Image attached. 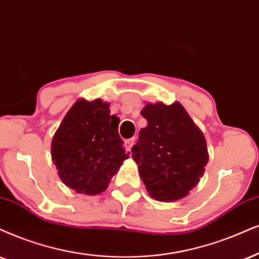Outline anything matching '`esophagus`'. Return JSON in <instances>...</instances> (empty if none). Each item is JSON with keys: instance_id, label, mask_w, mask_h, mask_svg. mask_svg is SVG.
Wrapping results in <instances>:
<instances>
[{"instance_id": "obj_1", "label": "esophagus", "mask_w": 259, "mask_h": 259, "mask_svg": "<svg viewBox=\"0 0 259 259\" xmlns=\"http://www.w3.org/2000/svg\"><path fill=\"white\" fill-rule=\"evenodd\" d=\"M124 143H125V148L129 150H132V148H133V146H134V143H135V139H127V140H125L124 141Z\"/></svg>"}]
</instances>
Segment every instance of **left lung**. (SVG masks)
<instances>
[{
	"mask_svg": "<svg viewBox=\"0 0 259 259\" xmlns=\"http://www.w3.org/2000/svg\"><path fill=\"white\" fill-rule=\"evenodd\" d=\"M141 114L148 124L140 130L132 156L147 191L161 202L186 197L208 163L204 135L178 101L147 103Z\"/></svg>",
	"mask_w": 259,
	"mask_h": 259,
	"instance_id": "8db88e82",
	"label": "left lung"
}]
</instances>
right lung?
Here are the masks:
<instances>
[{
  "label": "right lung",
  "instance_id": "add662e5",
  "mask_svg": "<svg viewBox=\"0 0 259 259\" xmlns=\"http://www.w3.org/2000/svg\"><path fill=\"white\" fill-rule=\"evenodd\" d=\"M119 118L101 99H78L55 133L51 158L63 184L77 194L105 191L129 152L118 134Z\"/></svg>",
  "mask_w": 259,
  "mask_h": 259
}]
</instances>
